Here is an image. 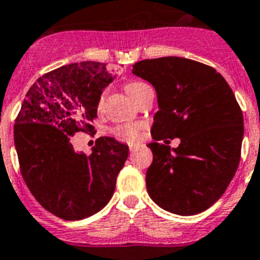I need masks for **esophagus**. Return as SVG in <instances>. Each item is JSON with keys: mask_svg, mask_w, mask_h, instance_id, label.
I'll return each mask as SVG.
<instances>
[{"mask_svg": "<svg viewBox=\"0 0 260 260\" xmlns=\"http://www.w3.org/2000/svg\"><path fill=\"white\" fill-rule=\"evenodd\" d=\"M138 146H139V143L130 142V143H128V149H130V151H135V149H137Z\"/></svg>", "mask_w": 260, "mask_h": 260, "instance_id": "1", "label": "esophagus"}]
</instances>
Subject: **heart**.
<instances>
[{
    "label": "heart",
    "instance_id": "obj_1",
    "mask_svg": "<svg viewBox=\"0 0 260 260\" xmlns=\"http://www.w3.org/2000/svg\"><path fill=\"white\" fill-rule=\"evenodd\" d=\"M149 85L145 82H141V81H134V82H130L126 86V91L128 93V95L132 96L133 100H135L139 94L142 93L143 90L149 89ZM105 95H106V91L101 94L100 101H98V105L102 106L105 100ZM141 130H142V125L139 123H125V125H119L114 128V133L117 135H121V137H125L127 139H137L141 134Z\"/></svg>",
    "mask_w": 260,
    "mask_h": 260
}]
</instances>
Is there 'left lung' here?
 Here are the masks:
<instances>
[{
	"instance_id": "obj_1",
	"label": "left lung",
	"mask_w": 260,
	"mask_h": 260,
	"mask_svg": "<svg viewBox=\"0 0 260 260\" xmlns=\"http://www.w3.org/2000/svg\"><path fill=\"white\" fill-rule=\"evenodd\" d=\"M133 74L153 85L159 109L155 142L147 145L154 156L146 173L150 198L177 215L205 211L226 191L241 159L243 114L233 90L215 69L187 58L143 59ZM166 138L181 143L171 149Z\"/></svg>"
}]
</instances>
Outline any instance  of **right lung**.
Instances as JSON below:
<instances>
[{
    "instance_id": "add662e5",
    "label": "right lung",
    "mask_w": 260,
    "mask_h": 260,
    "mask_svg": "<svg viewBox=\"0 0 260 260\" xmlns=\"http://www.w3.org/2000/svg\"><path fill=\"white\" fill-rule=\"evenodd\" d=\"M106 63L61 66L37 79L14 125L23 181L40 205L66 220L93 215L109 203L128 146L101 137L90 155L74 151L70 137L93 130L100 96L114 81Z\"/></svg>"
}]
</instances>
